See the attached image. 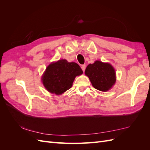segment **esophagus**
Segmentation results:
<instances>
[{"label": "esophagus", "instance_id": "34e87169", "mask_svg": "<svg viewBox=\"0 0 150 150\" xmlns=\"http://www.w3.org/2000/svg\"><path fill=\"white\" fill-rule=\"evenodd\" d=\"M81 69H82L83 72H84L85 69H86V65H82V66H81Z\"/></svg>", "mask_w": 150, "mask_h": 150}]
</instances>
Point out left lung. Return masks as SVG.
Returning a JSON list of instances; mask_svg holds the SVG:
<instances>
[{
  "label": "left lung",
  "instance_id": "1",
  "mask_svg": "<svg viewBox=\"0 0 150 150\" xmlns=\"http://www.w3.org/2000/svg\"><path fill=\"white\" fill-rule=\"evenodd\" d=\"M85 74L95 89L103 92L110 90L116 80L114 67L110 63L99 61L89 64L85 70Z\"/></svg>",
  "mask_w": 150,
  "mask_h": 150
}]
</instances>
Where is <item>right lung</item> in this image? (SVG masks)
<instances>
[{
    "label": "right lung",
    "instance_id": "obj_1",
    "mask_svg": "<svg viewBox=\"0 0 150 150\" xmlns=\"http://www.w3.org/2000/svg\"><path fill=\"white\" fill-rule=\"evenodd\" d=\"M83 73V70L77 63L61 59L51 63L41 79L45 88L49 93L60 95L69 89L76 77Z\"/></svg>",
    "mask_w": 150,
    "mask_h": 150
}]
</instances>
